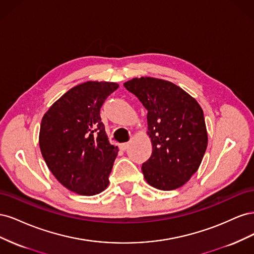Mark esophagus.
<instances>
[{"instance_id": "34e87169", "label": "esophagus", "mask_w": 254, "mask_h": 254, "mask_svg": "<svg viewBox=\"0 0 254 254\" xmlns=\"http://www.w3.org/2000/svg\"><path fill=\"white\" fill-rule=\"evenodd\" d=\"M119 147L121 150H126L129 147V143H122L119 145Z\"/></svg>"}]
</instances>
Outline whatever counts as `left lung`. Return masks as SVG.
Listing matches in <instances>:
<instances>
[{
	"mask_svg": "<svg viewBox=\"0 0 254 254\" xmlns=\"http://www.w3.org/2000/svg\"><path fill=\"white\" fill-rule=\"evenodd\" d=\"M124 87L147 110L152 152L142 164L145 180L162 190L182 187L197 172L207 146L200 105L180 87L163 79L133 78Z\"/></svg>",
	"mask_w": 254,
	"mask_h": 254,
	"instance_id": "left-lung-1",
	"label": "left lung"
}]
</instances>
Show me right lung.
Instances as JSON below:
<instances>
[{"instance_id": "obj_1", "label": "right lung", "mask_w": 254, "mask_h": 254, "mask_svg": "<svg viewBox=\"0 0 254 254\" xmlns=\"http://www.w3.org/2000/svg\"><path fill=\"white\" fill-rule=\"evenodd\" d=\"M118 88V83L107 81L78 84L43 115L42 157L55 178L76 194L93 196L109 184L119 149L109 143L99 112Z\"/></svg>"}]
</instances>
